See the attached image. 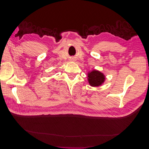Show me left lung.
Listing matches in <instances>:
<instances>
[{"label": "left lung", "instance_id": "obj_1", "mask_svg": "<svg viewBox=\"0 0 149 149\" xmlns=\"http://www.w3.org/2000/svg\"><path fill=\"white\" fill-rule=\"evenodd\" d=\"M105 79L103 73L97 70H93L88 74V80L90 85L92 86H99L101 85Z\"/></svg>", "mask_w": 149, "mask_h": 149}]
</instances>
